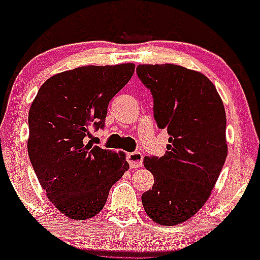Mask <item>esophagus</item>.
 <instances>
[{
    "mask_svg": "<svg viewBox=\"0 0 260 260\" xmlns=\"http://www.w3.org/2000/svg\"><path fill=\"white\" fill-rule=\"evenodd\" d=\"M143 160L144 156L141 152H130V154H127V161H129L130 168H133V169L143 167Z\"/></svg>",
    "mask_w": 260,
    "mask_h": 260,
    "instance_id": "esophagus-1",
    "label": "esophagus"
}]
</instances>
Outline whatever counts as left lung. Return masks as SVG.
<instances>
[{
  "label": "left lung",
  "instance_id": "left-lung-1",
  "mask_svg": "<svg viewBox=\"0 0 260 260\" xmlns=\"http://www.w3.org/2000/svg\"><path fill=\"white\" fill-rule=\"evenodd\" d=\"M136 72L154 96L157 126L170 135L164 156L144 157L154 185L141 202L151 220L173 226L202 209L223 169L228 155L225 109L202 72L173 63H143Z\"/></svg>",
  "mask_w": 260,
  "mask_h": 260
}]
</instances>
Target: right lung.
Segmentation results:
<instances>
[{
	"instance_id": "right-lung-1",
	"label": "right lung",
	"mask_w": 260,
	"mask_h": 260,
	"mask_svg": "<svg viewBox=\"0 0 260 260\" xmlns=\"http://www.w3.org/2000/svg\"><path fill=\"white\" fill-rule=\"evenodd\" d=\"M135 71L131 62L81 66L47 79L28 111L27 150L51 203L74 220L103 210L109 190L129 169L124 152L85 143L104 126L109 103Z\"/></svg>"
}]
</instances>
